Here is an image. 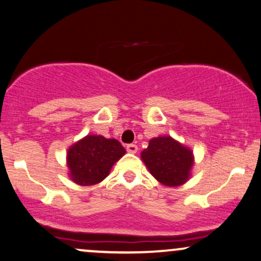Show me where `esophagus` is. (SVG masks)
Wrapping results in <instances>:
<instances>
[{
	"label": "esophagus",
	"mask_w": 261,
	"mask_h": 261,
	"mask_svg": "<svg viewBox=\"0 0 261 261\" xmlns=\"http://www.w3.org/2000/svg\"><path fill=\"white\" fill-rule=\"evenodd\" d=\"M137 146L136 144H127L126 146V150L128 151V153H131V154H135L137 151Z\"/></svg>",
	"instance_id": "esophagus-1"
}]
</instances>
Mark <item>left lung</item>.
<instances>
[{
  "instance_id": "obj_1",
  "label": "left lung",
  "mask_w": 261,
  "mask_h": 261,
  "mask_svg": "<svg viewBox=\"0 0 261 261\" xmlns=\"http://www.w3.org/2000/svg\"><path fill=\"white\" fill-rule=\"evenodd\" d=\"M141 158L151 176L167 187L186 183L194 165L193 151L170 136L151 138Z\"/></svg>"
}]
</instances>
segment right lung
Returning <instances> with one entry per match:
<instances>
[{
    "label": "right lung",
    "mask_w": 261,
    "mask_h": 261,
    "mask_svg": "<svg viewBox=\"0 0 261 261\" xmlns=\"http://www.w3.org/2000/svg\"><path fill=\"white\" fill-rule=\"evenodd\" d=\"M125 153V148L114 138L88 135L68 148V176L79 186H94L110 174L112 166Z\"/></svg>",
    "instance_id": "1"
}]
</instances>
